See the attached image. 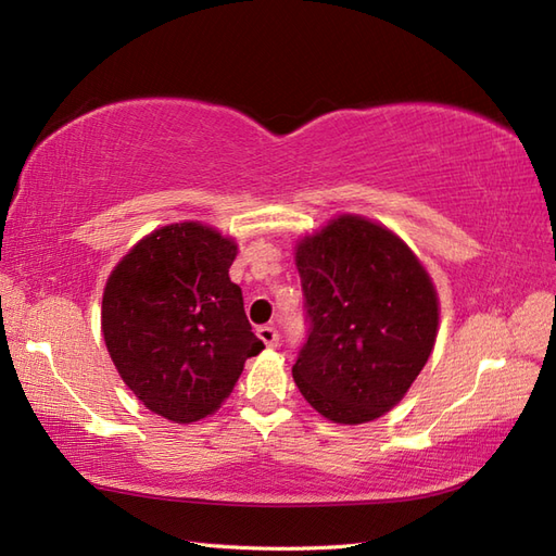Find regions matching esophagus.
Returning a JSON list of instances; mask_svg holds the SVG:
<instances>
[{
	"label": "esophagus",
	"instance_id": "1",
	"mask_svg": "<svg viewBox=\"0 0 556 556\" xmlns=\"http://www.w3.org/2000/svg\"><path fill=\"white\" fill-rule=\"evenodd\" d=\"M255 333H258V338L263 340L267 348H277L279 345V333H277L275 326H261V329L255 331Z\"/></svg>",
	"mask_w": 556,
	"mask_h": 556
}]
</instances>
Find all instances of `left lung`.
Wrapping results in <instances>:
<instances>
[{"label": "left lung", "instance_id": "1", "mask_svg": "<svg viewBox=\"0 0 556 556\" xmlns=\"http://www.w3.org/2000/svg\"><path fill=\"white\" fill-rule=\"evenodd\" d=\"M309 336L293 380L326 420L362 425L404 400L434 350L439 298L390 227L343 213L295 241Z\"/></svg>", "mask_w": 556, "mask_h": 556}]
</instances>
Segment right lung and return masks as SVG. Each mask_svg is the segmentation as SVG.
I'll return each mask as SVG.
<instances>
[{
    "instance_id": "add662e5",
    "label": "right lung",
    "mask_w": 556,
    "mask_h": 556,
    "mask_svg": "<svg viewBox=\"0 0 556 556\" xmlns=\"http://www.w3.org/2000/svg\"><path fill=\"white\" fill-rule=\"evenodd\" d=\"M237 241L199 220L142 237L112 269L101 331L142 406L180 425L216 414L249 357L263 352L230 281Z\"/></svg>"
}]
</instances>
